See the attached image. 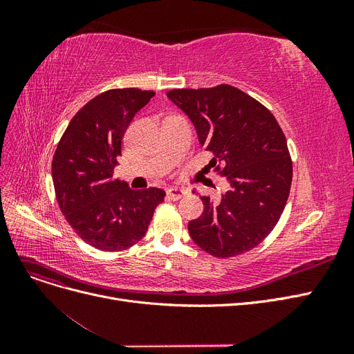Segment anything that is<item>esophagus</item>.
Listing matches in <instances>:
<instances>
[{"instance_id": "obj_1", "label": "esophagus", "mask_w": 354, "mask_h": 354, "mask_svg": "<svg viewBox=\"0 0 354 354\" xmlns=\"http://www.w3.org/2000/svg\"><path fill=\"white\" fill-rule=\"evenodd\" d=\"M187 195V190L186 189H180V187H171L167 192V196L173 201H178L180 198H183Z\"/></svg>"}]
</instances>
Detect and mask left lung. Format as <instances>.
Returning a JSON list of instances; mask_svg holds the SVG:
<instances>
[{
  "label": "left lung",
  "mask_w": 354,
  "mask_h": 354,
  "mask_svg": "<svg viewBox=\"0 0 354 354\" xmlns=\"http://www.w3.org/2000/svg\"><path fill=\"white\" fill-rule=\"evenodd\" d=\"M167 95L194 122L199 143L214 155L209 164H223L220 174L230 185L220 201L201 196L203 211L189 221L190 238L218 259L255 248L279 221L292 181L291 156L276 118L227 84Z\"/></svg>",
  "instance_id": "8db88e82"
}]
</instances>
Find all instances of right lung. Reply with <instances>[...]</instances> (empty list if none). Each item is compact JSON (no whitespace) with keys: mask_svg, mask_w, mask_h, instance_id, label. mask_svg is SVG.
Wrapping results in <instances>:
<instances>
[{"mask_svg":"<svg viewBox=\"0 0 354 354\" xmlns=\"http://www.w3.org/2000/svg\"><path fill=\"white\" fill-rule=\"evenodd\" d=\"M155 93L116 88L95 95L72 118L51 164L63 216L95 250L124 251L140 241L164 201L158 187L134 190L113 177L122 138Z\"/></svg>","mask_w":354,"mask_h":354,"instance_id":"right-lung-1","label":"right lung"}]
</instances>
